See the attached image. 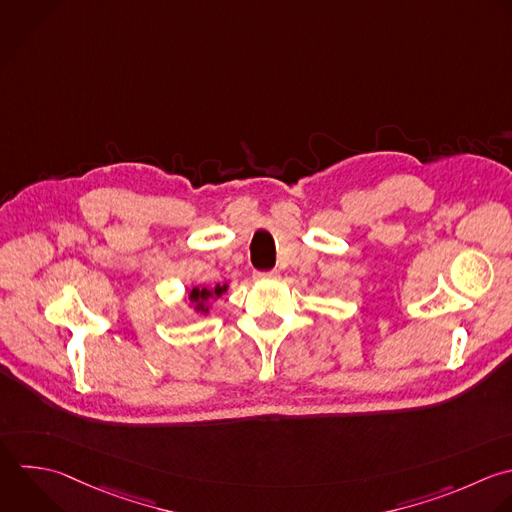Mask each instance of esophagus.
Masks as SVG:
<instances>
[{
  "mask_svg": "<svg viewBox=\"0 0 512 512\" xmlns=\"http://www.w3.org/2000/svg\"><path fill=\"white\" fill-rule=\"evenodd\" d=\"M278 276H280L278 270H268V272H256V274H254L256 280H276Z\"/></svg>",
  "mask_w": 512,
  "mask_h": 512,
  "instance_id": "34e87169",
  "label": "esophagus"
}]
</instances>
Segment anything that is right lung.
Returning a JSON list of instances; mask_svg holds the SVG:
<instances>
[{"label": "right lung", "mask_w": 512, "mask_h": 512, "mask_svg": "<svg viewBox=\"0 0 512 512\" xmlns=\"http://www.w3.org/2000/svg\"><path fill=\"white\" fill-rule=\"evenodd\" d=\"M226 290H228V284H224V286L216 284L212 290H208V288H192L188 298H190V304H194L196 312H204L206 314L208 312V300L220 298Z\"/></svg>", "instance_id": "1"}]
</instances>
